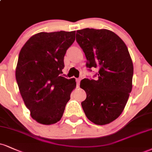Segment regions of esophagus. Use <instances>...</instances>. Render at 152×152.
I'll return each mask as SVG.
<instances>
[{
	"label": "esophagus",
	"mask_w": 152,
	"mask_h": 152,
	"mask_svg": "<svg viewBox=\"0 0 152 152\" xmlns=\"http://www.w3.org/2000/svg\"><path fill=\"white\" fill-rule=\"evenodd\" d=\"M80 81H81V79H80V78H76V84H77V86H79V84H80Z\"/></svg>",
	"instance_id": "obj_1"
}]
</instances>
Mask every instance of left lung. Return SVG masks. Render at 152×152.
I'll return each mask as SVG.
<instances>
[{
	"label": "left lung",
	"mask_w": 152,
	"mask_h": 152,
	"mask_svg": "<svg viewBox=\"0 0 152 152\" xmlns=\"http://www.w3.org/2000/svg\"><path fill=\"white\" fill-rule=\"evenodd\" d=\"M76 41L87 67L98 69L96 80L84 78L80 83L86 93L82 107L90 121L107 125L121 115L128 100L134 70L131 56L121 38L106 29L77 30Z\"/></svg>",
	"instance_id": "1"
}]
</instances>
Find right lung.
<instances>
[{"instance_id":"obj_1","label":"right lung","mask_w":152,"mask_h":152,"mask_svg":"<svg viewBox=\"0 0 152 152\" xmlns=\"http://www.w3.org/2000/svg\"><path fill=\"white\" fill-rule=\"evenodd\" d=\"M76 31L39 32L22 47L15 69L20 93L30 115L42 125L59 121L76 86L64 76V57Z\"/></svg>"}]
</instances>
